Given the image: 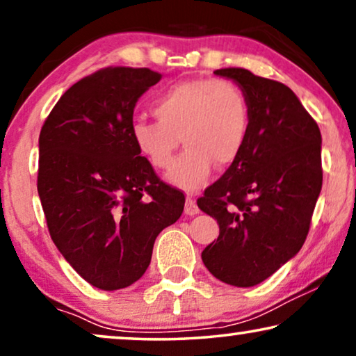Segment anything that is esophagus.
<instances>
[{
	"label": "esophagus",
	"mask_w": 356,
	"mask_h": 356,
	"mask_svg": "<svg viewBox=\"0 0 356 356\" xmlns=\"http://www.w3.org/2000/svg\"><path fill=\"white\" fill-rule=\"evenodd\" d=\"M184 213L186 216H196L199 213V207L196 206V201L193 197H186V204H184Z\"/></svg>",
	"instance_id": "esophagus-1"
}]
</instances>
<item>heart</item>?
<instances>
[{
    "label": "heart",
    "mask_w": 356,
    "mask_h": 356,
    "mask_svg": "<svg viewBox=\"0 0 356 356\" xmlns=\"http://www.w3.org/2000/svg\"><path fill=\"white\" fill-rule=\"evenodd\" d=\"M157 121L136 118L131 138L154 168L173 167L181 144L186 147L170 181L186 191L207 183L212 165L227 167L240 155L250 128L246 95L228 79H193L173 84L152 104Z\"/></svg>",
    "instance_id": "heart-1"
}]
</instances>
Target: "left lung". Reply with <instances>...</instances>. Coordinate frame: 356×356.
<instances>
[{
	"instance_id": "1",
	"label": "left lung",
	"mask_w": 356,
	"mask_h": 356,
	"mask_svg": "<svg viewBox=\"0 0 356 356\" xmlns=\"http://www.w3.org/2000/svg\"><path fill=\"white\" fill-rule=\"evenodd\" d=\"M216 74L246 95L250 128L235 162L197 199L220 227L202 262L228 285L254 286L289 262L308 235L323 188L321 131L282 82L243 67Z\"/></svg>"
}]
</instances>
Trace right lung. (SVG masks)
Returning a JSON list of instances; mask_svg holds the SVG:
<instances>
[{"instance_id": "1", "label": "right lung", "mask_w": 356, "mask_h": 356, "mask_svg": "<svg viewBox=\"0 0 356 356\" xmlns=\"http://www.w3.org/2000/svg\"><path fill=\"white\" fill-rule=\"evenodd\" d=\"M162 79L105 67L71 86L42 126L37 189L63 257L100 290L147 270L155 238L181 217L184 194L160 181L131 138L134 106Z\"/></svg>"}]
</instances>
